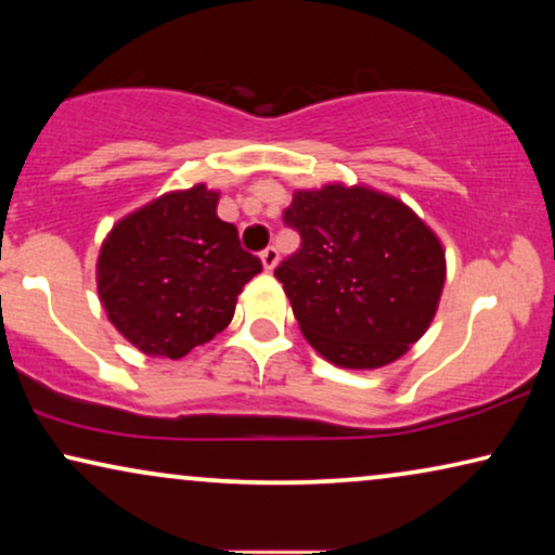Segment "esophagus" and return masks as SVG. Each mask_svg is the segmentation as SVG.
Segmentation results:
<instances>
[{
  "label": "esophagus",
  "instance_id": "34e87169",
  "mask_svg": "<svg viewBox=\"0 0 555 555\" xmlns=\"http://www.w3.org/2000/svg\"><path fill=\"white\" fill-rule=\"evenodd\" d=\"M260 260H262V264H264V270H272L278 264V260H280V253H278V247H264L262 253H260Z\"/></svg>",
  "mask_w": 555,
  "mask_h": 555
}]
</instances>
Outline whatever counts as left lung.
<instances>
[{
  "label": "left lung",
  "mask_w": 555,
  "mask_h": 555,
  "mask_svg": "<svg viewBox=\"0 0 555 555\" xmlns=\"http://www.w3.org/2000/svg\"><path fill=\"white\" fill-rule=\"evenodd\" d=\"M283 222L300 234V249L275 278L318 353L344 369H378L422 338L442 295L444 253L412 209L328 184L295 192Z\"/></svg>",
  "instance_id": "1"
}]
</instances>
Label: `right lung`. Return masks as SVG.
Instances as JSON below:
<instances>
[{
    "label": "right lung",
    "mask_w": 555,
    "mask_h": 555,
    "mask_svg": "<svg viewBox=\"0 0 555 555\" xmlns=\"http://www.w3.org/2000/svg\"><path fill=\"white\" fill-rule=\"evenodd\" d=\"M217 192L164 194L113 227L98 257L111 323L143 353L181 359L230 325L245 283L262 270L237 227L217 217Z\"/></svg>",
    "instance_id": "add662e5"
}]
</instances>
